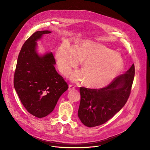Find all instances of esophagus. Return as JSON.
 <instances>
[{
	"instance_id": "esophagus-1",
	"label": "esophagus",
	"mask_w": 150,
	"mask_h": 150,
	"mask_svg": "<svg viewBox=\"0 0 150 150\" xmlns=\"http://www.w3.org/2000/svg\"><path fill=\"white\" fill-rule=\"evenodd\" d=\"M75 86H74V85H73V84H69V89H68V90L69 91H70V90H72V89H75Z\"/></svg>"
}]
</instances>
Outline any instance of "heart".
I'll list each match as a JSON object with an SVG mask.
<instances>
[{
	"label": "heart",
	"mask_w": 150,
	"mask_h": 150,
	"mask_svg": "<svg viewBox=\"0 0 150 150\" xmlns=\"http://www.w3.org/2000/svg\"><path fill=\"white\" fill-rule=\"evenodd\" d=\"M56 58L59 69L64 75H68L84 59V71H75L72 80H86L90 87L98 89L111 83L123 67L120 53L90 41H81L74 47L68 42H63L57 50Z\"/></svg>",
	"instance_id": "1"
}]
</instances>
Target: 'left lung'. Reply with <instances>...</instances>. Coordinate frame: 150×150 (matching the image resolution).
<instances>
[{
	"instance_id": "left-lung-1",
	"label": "left lung",
	"mask_w": 150,
	"mask_h": 150,
	"mask_svg": "<svg viewBox=\"0 0 150 150\" xmlns=\"http://www.w3.org/2000/svg\"><path fill=\"white\" fill-rule=\"evenodd\" d=\"M135 74L134 64L98 89L80 87L78 116L86 127H94L109 120L125 106L129 97Z\"/></svg>"
}]
</instances>
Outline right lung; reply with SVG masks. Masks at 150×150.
I'll return each instance as SVG.
<instances>
[{"instance_id":"add662e5","label":"right lung","mask_w":150,"mask_h":150,"mask_svg":"<svg viewBox=\"0 0 150 150\" xmlns=\"http://www.w3.org/2000/svg\"><path fill=\"white\" fill-rule=\"evenodd\" d=\"M48 30L38 31L23 44L19 54L14 76V86L21 103L27 111L38 118L50 114L67 83L55 69L52 52L39 55L36 41Z\"/></svg>"}]
</instances>
